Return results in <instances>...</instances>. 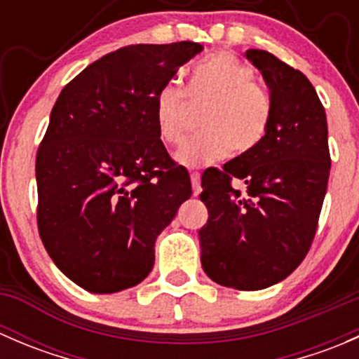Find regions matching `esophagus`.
Segmentation results:
<instances>
[{
    "mask_svg": "<svg viewBox=\"0 0 359 359\" xmlns=\"http://www.w3.org/2000/svg\"><path fill=\"white\" fill-rule=\"evenodd\" d=\"M191 184H193V193L194 196H198L201 191V180H200V173L198 172H191Z\"/></svg>",
    "mask_w": 359,
    "mask_h": 359,
    "instance_id": "obj_1",
    "label": "esophagus"
}]
</instances>
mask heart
<instances>
[{
  "label": "heart",
  "instance_id": "heart-1",
  "mask_svg": "<svg viewBox=\"0 0 359 359\" xmlns=\"http://www.w3.org/2000/svg\"><path fill=\"white\" fill-rule=\"evenodd\" d=\"M187 95L208 104L201 116V135L177 151L175 159L186 168H201L226 158L234 149L245 154L262 142L271 119V100L255 85V72L233 53L205 57L189 69ZM186 92L177 83L163 85L156 93L154 118L159 139L175 146L184 139Z\"/></svg>",
  "mask_w": 359,
  "mask_h": 359
}]
</instances>
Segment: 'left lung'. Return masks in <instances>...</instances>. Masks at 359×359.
Returning <instances> with one entry per match:
<instances>
[{
	"label": "left lung",
	"mask_w": 359,
	"mask_h": 359,
	"mask_svg": "<svg viewBox=\"0 0 359 359\" xmlns=\"http://www.w3.org/2000/svg\"><path fill=\"white\" fill-rule=\"evenodd\" d=\"M245 57L262 74L271 119L262 142L201 177L208 220L200 229L206 276L262 290L290 276L313 243L330 175L323 104L309 79L266 50ZM248 186L245 197L230 186Z\"/></svg>",
	"instance_id": "1"
}]
</instances>
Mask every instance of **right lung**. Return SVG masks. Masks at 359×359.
I'll return each instance as SVG.
<instances>
[{
	"mask_svg": "<svg viewBox=\"0 0 359 359\" xmlns=\"http://www.w3.org/2000/svg\"><path fill=\"white\" fill-rule=\"evenodd\" d=\"M200 43L130 45L64 86L36 156L38 229L50 259L92 293L139 285L189 200V173L158 135L156 93Z\"/></svg>",
	"mask_w": 359,
	"mask_h": 359,
	"instance_id": "obj_1",
	"label": "right lung"
}]
</instances>
